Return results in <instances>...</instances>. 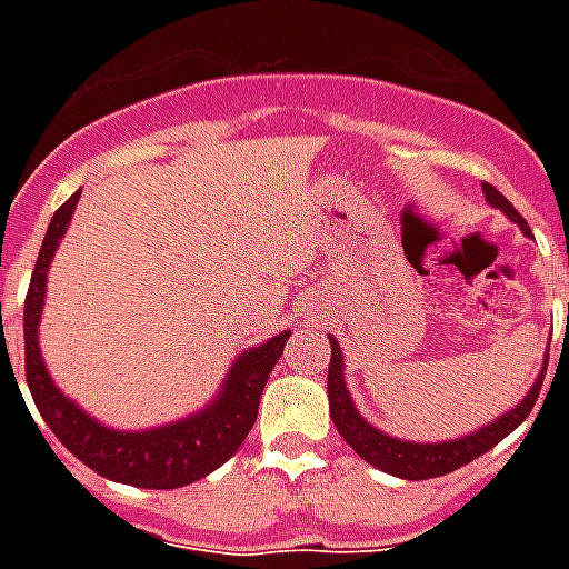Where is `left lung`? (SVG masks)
<instances>
[{"label": "left lung", "mask_w": 569, "mask_h": 569, "mask_svg": "<svg viewBox=\"0 0 569 569\" xmlns=\"http://www.w3.org/2000/svg\"><path fill=\"white\" fill-rule=\"evenodd\" d=\"M487 203L493 209H502L508 218H511L517 227H520L526 236H531L529 223L522 218L508 197L499 194L493 186H481ZM330 339V369H328V401H330V419L337 425V431L342 433V440L351 446V449L372 463L380 472H389L396 478H407V481H425V478L446 476V472H455V469L467 467L469 460L481 458L485 451H490L496 442H502L513 428H520L526 422V416L531 413V407L538 401L540 387H543V375H547L549 363V346L547 355H543V369L538 372L531 389L522 396L520 405H513L511 410H505L502 416H496L487 425H481L478 431L463 433V437H455V440H440V442H413V440H398V437H389L380 428H375L372 422H366L360 410H357L355 398L346 387V357H342V348L333 337Z\"/></svg>", "instance_id": "1"}]
</instances>
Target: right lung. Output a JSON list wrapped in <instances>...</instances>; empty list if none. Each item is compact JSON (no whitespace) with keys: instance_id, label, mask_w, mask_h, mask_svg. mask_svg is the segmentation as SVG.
Instances as JSON below:
<instances>
[{"instance_id":"1","label":"right lung","mask_w":569,"mask_h":569,"mask_svg":"<svg viewBox=\"0 0 569 569\" xmlns=\"http://www.w3.org/2000/svg\"><path fill=\"white\" fill-rule=\"evenodd\" d=\"M76 191L64 206H58L40 244L38 266L31 271L26 310H22V333H26V383L31 389L34 407L43 422L52 428L61 446L73 451L84 467L97 476L120 481V485L150 487V490H173L191 481H200L239 451L248 431L257 422L259 398L274 363L283 355L286 339L292 330H280L262 346L248 348L236 357L223 378L218 396L191 416L177 422L144 428V431H118L84 413L73 398L56 387L43 357H40V316L47 301V274L58 244L64 239L73 209L79 203Z\"/></svg>"}]
</instances>
